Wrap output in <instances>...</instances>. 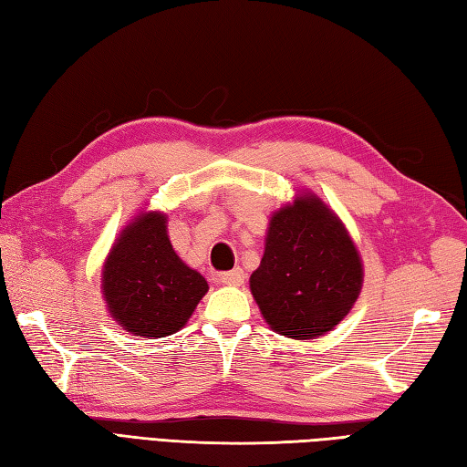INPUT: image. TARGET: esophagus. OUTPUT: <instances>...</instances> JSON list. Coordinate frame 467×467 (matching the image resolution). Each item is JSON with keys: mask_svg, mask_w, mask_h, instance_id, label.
Here are the masks:
<instances>
[{"mask_svg": "<svg viewBox=\"0 0 467 467\" xmlns=\"http://www.w3.org/2000/svg\"><path fill=\"white\" fill-rule=\"evenodd\" d=\"M218 281H221L223 285H228V286H241L244 283V271L236 266V269H233V271L218 275Z\"/></svg>", "mask_w": 467, "mask_h": 467, "instance_id": "esophagus-1", "label": "esophagus"}]
</instances>
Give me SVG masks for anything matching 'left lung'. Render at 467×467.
I'll list each match as a JSON object with an SVG mask.
<instances>
[{"instance_id": "1", "label": "left lung", "mask_w": 467, "mask_h": 467, "mask_svg": "<svg viewBox=\"0 0 467 467\" xmlns=\"http://www.w3.org/2000/svg\"><path fill=\"white\" fill-rule=\"evenodd\" d=\"M363 261L349 231L311 191L269 218L251 293L275 333L306 341L333 331L359 299Z\"/></svg>"}]
</instances>
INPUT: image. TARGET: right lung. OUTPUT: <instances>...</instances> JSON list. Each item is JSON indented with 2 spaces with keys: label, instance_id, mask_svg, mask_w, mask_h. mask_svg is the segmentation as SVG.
<instances>
[{
  "label": "right lung",
  "instance_id": "obj_1",
  "mask_svg": "<svg viewBox=\"0 0 467 467\" xmlns=\"http://www.w3.org/2000/svg\"><path fill=\"white\" fill-rule=\"evenodd\" d=\"M166 226L162 211L138 213L102 266L108 313L124 331L144 339L181 331L208 291L204 276L172 249Z\"/></svg>",
  "mask_w": 467,
  "mask_h": 467
}]
</instances>
